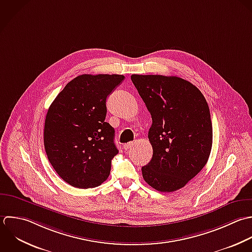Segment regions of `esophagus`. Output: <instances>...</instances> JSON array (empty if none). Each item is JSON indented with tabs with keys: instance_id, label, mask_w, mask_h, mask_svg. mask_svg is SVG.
<instances>
[{
	"instance_id": "34e87169",
	"label": "esophagus",
	"mask_w": 252,
	"mask_h": 252,
	"mask_svg": "<svg viewBox=\"0 0 252 252\" xmlns=\"http://www.w3.org/2000/svg\"><path fill=\"white\" fill-rule=\"evenodd\" d=\"M132 146H133V142H128V143L124 144V149H125L126 151H127V150L130 149Z\"/></svg>"
}]
</instances>
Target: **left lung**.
I'll use <instances>...</instances> for the list:
<instances>
[{"label": "left lung", "instance_id": "8db88e82", "mask_svg": "<svg viewBox=\"0 0 252 252\" xmlns=\"http://www.w3.org/2000/svg\"><path fill=\"white\" fill-rule=\"evenodd\" d=\"M131 80L152 118L151 161L144 181L162 192L184 188L206 165L212 148V122L206 99L177 76L132 74Z\"/></svg>", "mask_w": 252, "mask_h": 252}]
</instances>
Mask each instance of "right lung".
Masks as SVG:
<instances>
[{"instance_id":"right-lung-1","label":"right lung","mask_w":252,"mask_h":252,"mask_svg":"<svg viewBox=\"0 0 252 252\" xmlns=\"http://www.w3.org/2000/svg\"><path fill=\"white\" fill-rule=\"evenodd\" d=\"M125 76L81 74L55 98L46 115L44 146L57 174L77 189L100 186L118 154L115 129L105 122L108 95Z\"/></svg>"}]
</instances>
